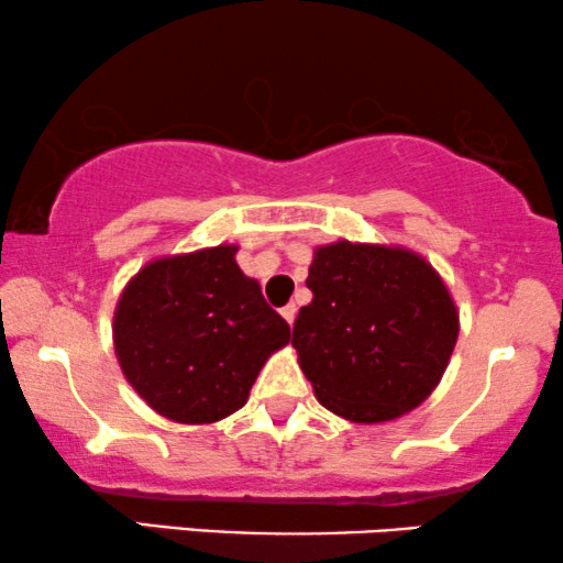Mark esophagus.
<instances>
[{"label":"esophagus","mask_w":563,"mask_h":563,"mask_svg":"<svg viewBox=\"0 0 563 563\" xmlns=\"http://www.w3.org/2000/svg\"><path fill=\"white\" fill-rule=\"evenodd\" d=\"M280 314H283V319H286L288 324H294V319H296V303H288V306H283V309H280Z\"/></svg>","instance_id":"esophagus-1"}]
</instances>
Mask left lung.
Wrapping results in <instances>:
<instances>
[{"label":"left lung","mask_w":563,"mask_h":563,"mask_svg":"<svg viewBox=\"0 0 563 563\" xmlns=\"http://www.w3.org/2000/svg\"><path fill=\"white\" fill-rule=\"evenodd\" d=\"M294 347L317 400L353 423L395 421L433 393L457 343L450 290L421 254L338 241L314 249Z\"/></svg>","instance_id":"1"}]
</instances>
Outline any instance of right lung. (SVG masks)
Instances as JSON below:
<instances>
[{
    "label": "right lung",
    "mask_w": 563,
    "mask_h": 563,
    "mask_svg": "<svg viewBox=\"0 0 563 563\" xmlns=\"http://www.w3.org/2000/svg\"><path fill=\"white\" fill-rule=\"evenodd\" d=\"M236 252L220 244L153 260L119 296V366L168 421L216 423L244 408L265 361L288 345V322L241 273Z\"/></svg>",
    "instance_id": "right-lung-1"
}]
</instances>
